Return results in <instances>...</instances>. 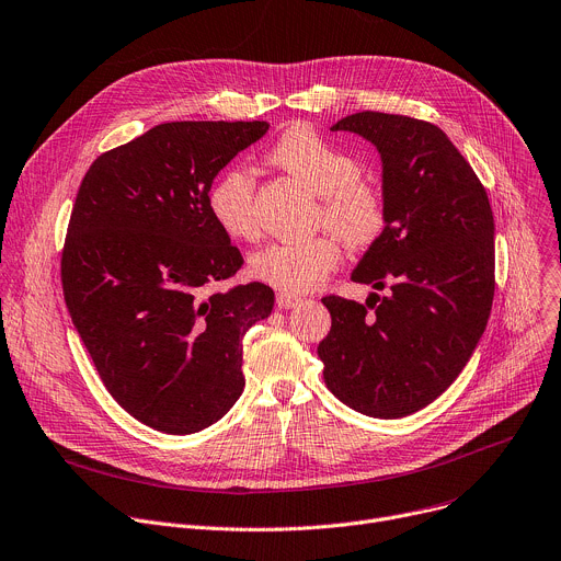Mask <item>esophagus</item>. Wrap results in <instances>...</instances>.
<instances>
[{"mask_svg": "<svg viewBox=\"0 0 561 561\" xmlns=\"http://www.w3.org/2000/svg\"><path fill=\"white\" fill-rule=\"evenodd\" d=\"M299 301H301V297H299V295H293V293H277V297H275L277 309H282V311L297 307Z\"/></svg>", "mask_w": 561, "mask_h": 561, "instance_id": "34e87169", "label": "esophagus"}]
</instances>
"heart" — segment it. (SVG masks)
I'll use <instances>...</instances> for the list:
<instances>
[{
	"instance_id": "1",
	"label": "heart",
	"mask_w": 561,
	"mask_h": 561,
	"mask_svg": "<svg viewBox=\"0 0 561 561\" xmlns=\"http://www.w3.org/2000/svg\"><path fill=\"white\" fill-rule=\"evenodd\" d=\"M268 161L320 196L318 221L346 245H371L387 226L382 190L360 176V161L322 138L313 127L293 125L271 147ZM208 210L232 239L257 234L254 174L243 165L224 170L208 190ZM340 262L331 234L307 241H273L250 254L252 277L282 290L304 293L320 286Z\"/></svg>"
}]
</instances>
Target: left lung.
I'll use <instances>...</instances> for the list:
<instances>
[{
	"label": "left lung",
	"mask_w": 561,
	"mask_h": 561,
	"mask_svg": "<svg viewBox=\"0 0 561 561\" xmlns=\"http://www.w3.org/2000/svg\"><path fill=\"white\" fill-rule=\"evenodd\" d=\"M376 145L387 226L351 279L389 286L365 304L322 297L324 382L351 410L402 419L436 400L468 365L494 297V219L479 176L432 123L380 112L337 121Z\"/></svg>",
	"instance_id": "obj_1"
}]
</instances>
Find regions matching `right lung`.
<instances>
[{
	"label": "right lung",
	"instance_id": "right-lung-1",
	"mask_svg": "<svg viewBox=\"0 0 561 561\" xmlns=\"http://www.w3.org/2000/svg\"><path fill=\"white\" fill-rule=\"evenodd\" d=\"M268 123L181 121L100 154L62 248L69 316L114 400L142 425L192 434L243 391L241 340L275 293L250 282L208 295L243 257L208 210L215 176Z\"/></svg>",
	"mask_w": 561,
	"mask_h": 561
}]
</instances>
